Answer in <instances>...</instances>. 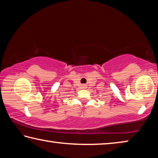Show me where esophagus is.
I'll use <instances>...</instances> for the list:
<instances>
[{
    "mask_svg": "<svg viewBox=\"0 0 158 158\" xmlns=\"http://www.w3.org/2000/svg\"><path fill=\"white\" fill-rule=\"evenodd\" d=\"M82 88H83V89H85V88L87 87V86H86V85H82Z\"/></svg>",
    "mask_w": 158,
    "mask_h": 158,
    "instance_id": "34e87169",
    "label": "esophagus"
}]
</instances>
